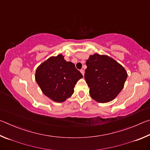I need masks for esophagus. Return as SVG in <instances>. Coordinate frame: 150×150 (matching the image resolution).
<instances>
[{
  "label": "esophagus",
  "mask_w": 150,
  "mask_h": 150,
  "mask_svg": "<svg viewBox=\"0 0 150 150\" xmlns=\"http://www.w3.org/2000/svg\"><path fill=\"white\" fill-rule=\"evenodd\" d=\"M80 71H81V73H82L83 75H84V74H85V71H84V70H83V69H81Z\"/></svg>",
  "instance_id": "esophagus-1"
}]
</instances>
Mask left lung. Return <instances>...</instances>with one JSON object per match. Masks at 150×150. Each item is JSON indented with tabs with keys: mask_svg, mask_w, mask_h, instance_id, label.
Here are the masks:
<instances>
[{
	"mask_svg": "<svg viewBox=\"0 0 150 150\" xmlns=\"http://www.w3.org/2000/svg\"><path fill=\"white\" fill-rule=\"evenodd\" d=\"M85 79L91 98L98 103H108L122 90L128 77L124 68L112 58L95 54L86 62Z\"/></svg>",
	"mask_w": 150,
	"mask_h": 150,
	"instance_id": "obj_1",
	"label": "left lung"
}]
</instances>
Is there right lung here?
Returning a JSON list of instances; mask_svg holds the SVG:
<instances>
[{
  "instance_id": "obj_1",
  "label": "right lung",
  "mask_w": 150,
  "mask_h": 150,
  "mask_svg": "<svg viewBox=\"0 0 150 150\" xmlns=\"http://www.w3.org/2000/svg\"><path fill=\"white\" fill-rule=\"evenodd\" d=\"M82 77L74 63L66 62L62 54L42 63L35 75L43 93L57 103L64 102L73 95L75 84Z\"/></svg>"
}]
</instances>
